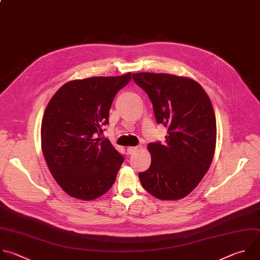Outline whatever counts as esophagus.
<instances>
[{
  "label": "esophagus",
  "instance_id": "obj_1",
  "mask_svg": "<svg viewBox=\"0 0 260 260\" xmlns=\"http://www.w3.org/2000/svg\"><path fill=\"white\" fill-rule=\"evenodd\" d=\"M141 147L140 146H137V147H128L127 148V152L128 154H134L135 152H137Z\"/></svg>",
  "mask_w": 260,
  "mask_h": 260
}]
</instances>
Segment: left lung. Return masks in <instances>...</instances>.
Listing matches in <instances>:
<instances>
[{
    "label": "left lung",
    "mask_w": 260,
    "mask_h": 260,
    "mask_svg": "<svg viewBox=\"0 0 260 260\" xmlns=\"http://www.w3.org/2000/svg\"><path fill=\"white\" fill-rule=\"evenodd\" d=\"M148 94L165 142L150 143V167L139 174L144 189L160 200H180L201 182L212 162L216 119L211 101L194 79L168 73H134Z\"/></svg>",
    "instance_id": "obj_1"
}]
</instances>
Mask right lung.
<instances>
[{"instance_id":"obj_1","label":"right lung","mask_w":260,"mask_h":260,"mask_svg":"<svg viewBox=\"0 0 260 260\" xmlns=\"http://www.w3.org/2000/svg\"><path fill=\"white\" fill-rule=\"evenodd\" d=\"M131 79L128 72L70 80L48 103L42 150L54 180L70 197L95 200L114 184L123 157L108 140L98 137L108 123L115 95Z\"/></svg>"}]
</instances>
